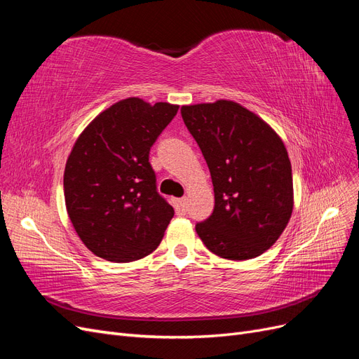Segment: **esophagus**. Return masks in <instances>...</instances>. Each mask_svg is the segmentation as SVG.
Listing matches in <instances>:
<instances>
[{
  "label": "esophagus",
  "mask_w": 359,
  "mask_h": 359,
  "mask_svg": "<svg viewBox=\"0 0 359 359\" xmlns=\"http://www.w3.org/2000/svg\"><path fill=\"white\" fill-rule=\"evenodd\" d=\"M173 206H175V211L177 214H186L187 211V199H175L173 202Z\"/></svg>",
  "instance_id": "1"
}]
</instances>
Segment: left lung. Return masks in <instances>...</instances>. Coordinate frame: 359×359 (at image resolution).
I'll use <instances>...</instances> for the list:
<instances>
[{
	"label": "left lung",
	"mask_w": 359,
	"mask_h": 359,
	"mask_svg": "<svg viewBox=\"0 0 359 359\" xmlns=\"http://www.w3.org/2000/svg\"><path fill=\"white\" fill-rule=\"evenodd\" d=\"M181 115L214 186V211L196 224L202 243L229 260L265 253L293 211L292 166L283 140L259 115L232 100L184 104Z\"/></svg>",
	"instance_id": "left-lung-1"
}]
</instances>
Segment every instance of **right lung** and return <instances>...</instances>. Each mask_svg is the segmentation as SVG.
<instances>
[{"label":"right lung","instance_id":"add662e5","mask_svg":"<svg viewBox=\"0 0 359 359\" xmlns=\"http://www.w3.org/2000/svg\"><path fill=\"white\" fill-rule=\"evenodd\" d=\"M178 107L128 97L76 139L64 169V199L76 233L95 256L133 262L161 243L173 208L156 190L148 156Z\"/></svg>","mask_w":359,"mask_h":359}]
</instances>
